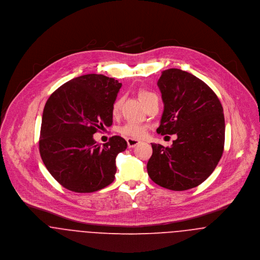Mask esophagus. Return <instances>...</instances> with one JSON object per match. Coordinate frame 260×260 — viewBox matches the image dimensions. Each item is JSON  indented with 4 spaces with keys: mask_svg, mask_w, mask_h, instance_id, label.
<instances>
[{
    "mask_svg": "<svg viewBox=\"0 0 260 260\" xmlns=\"http://www.w3.org/2000/svg\"><path fill=\"white\" fill-rule=\"evenodd\" d=\"M126 143H127V145H128V147H135V146H137L138 144H141L142 142L141 141H139V140H135V139H126Z\"/></svg>",
    "mask_w": 260,
    "mask_h": 260,
    "instance_id": "esophagus-1",
    "label": "esophagus"
}]
</instances>
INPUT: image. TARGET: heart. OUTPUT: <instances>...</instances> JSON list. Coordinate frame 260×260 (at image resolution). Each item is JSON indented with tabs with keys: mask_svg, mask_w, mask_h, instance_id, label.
Listing matches in <instances>:
<instances>
[{
	"mask_svg": "<svg viewBox=\"0 0 260 260\" xmlns=\"http://www.w3.org/2000/svg\"><path fill=\"white\" fill-rule=\"evenodd\" d=\"M155 95L152 92L149 91H141L140 92V99L142 100L143 103H145L149 98ZM121 106H122V99L118 98L115 101V103L112 106V115L116 116L119 115L120 110H121ZM118 132L126 138H131V139H141L145 135L146 132V126L140 123V122H136V121H127L124 124L120 125L118 128Z\"/></svg>",
	"mask_w": 260,
	"mask_h": 260,
	"instance_id": "1",
	"label": "heart"
}]
</instances>
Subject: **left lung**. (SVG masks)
Segmentation results:
<instances>
[{"label":"left lung","mask_w":260,"mask_h":260,"mask_svg":"<svg viewBox=\"0 0 260 260\" xmlns=\"http://www.w3.org/2000/svg\"><path fill=\"white\" fill-rule=\"evenodd\" d=\"M165 109L156 133L176 135L171 147L151 144L146 169L151 180L171 190L202 183L216 168L224 147L222 106L204 82L179 69L161 73L157 82Z\"/></svg>","instance_id":"1"}]
</instances>
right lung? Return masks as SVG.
Wrapping results in <instances>:
<instances>
[{
	"instance_id": "1",
	"label": "right lung",
	"mask_w": 260,
	"mask_h": 260,
	"mask_svg": "<svg viewBox=\"0 0 260 260\" xmlns=\"http://www.w3.org/2000/svg\"><path fill=\"white\" fill-rule=\"evenodd\" d=\"M121 87L113 78L89 74L75 78L48 99L39 148L52 176L69 190H100L115 180L116 155L127 144L112 137L101 146L92 135L113 124L112 106Z\"/></svg>"
}]
</instances>
